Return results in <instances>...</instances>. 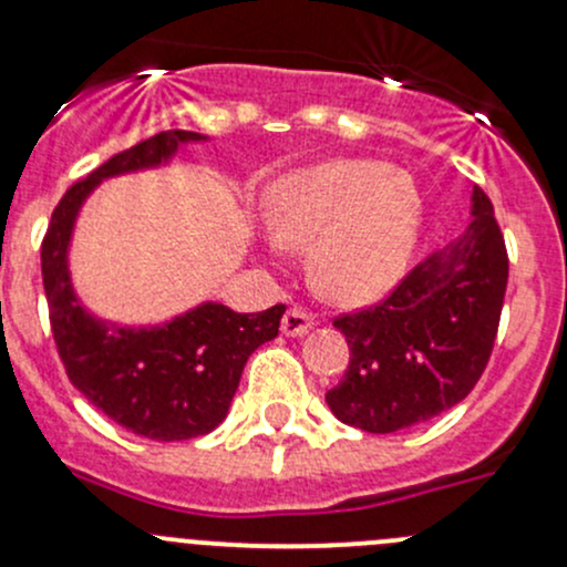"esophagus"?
<instances>
[{"mask_svg": "<svg viewBox=\"0 0 567 567\" xmlns=\"http://www.w3.org/2000/svg\"><path fill=\"white\" fill-rule=\"evenodd\" d=\"M315 326V317L303 307H290L282 317V333L285 336H303Z\"/></svg>", "mask_w": 567, "mask_h": 567, "instance_id": "obj_1", "label": "esophagus"}]
</instances>
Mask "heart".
Segmentation results:
<instances>
[{"label": "heart", "instance_id": "b5f03b06", "mask_svg": "<svg viewBox=\"0 0 567 567\" xmlns=\"http://www.w3.org/2000/svg\"><path fill=\"white\" fill-rule=\"evenodd\" d=\"M264 217L279 245H309L317 293L360 307L406 274L425 202L409 172L374 158H333L279 177L266 190Z\"/></svg>", "mask_w": 567, "mask_h": 567}]
</instances>
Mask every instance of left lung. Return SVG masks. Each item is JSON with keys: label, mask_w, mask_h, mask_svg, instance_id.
Instances as JSON below:
<instances>
[{"label": "left lung", "mask_w": 567, "mask_h": 567, "mask_svg": "<svg viewBox=\"0 0 567 567\" xmlns=\"http://www.w3.org/2000/svg\"><path fill=\"white\" fill-rule=\"evenodd\" d=\"M506 285V241L493 202L474 188V223L450 250L420 260L382 301L333 320L350 365L326 393L331 412L365 433H395L463 401L493 354Z\"/></svg>", "instance_id": "obj_1"}]
</instances>
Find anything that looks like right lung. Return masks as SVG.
I'll return each mask as SVG.
<instances>
[{
    "instance_id": "right-lung-1",
    "label": "right lung",
    "mask_w": 567,
    "mask_h": 567,
    "mask_svg": "<svg viewBox=\"0 0 567 567\" xmlns=\"http://www.w3.org/2000/svg\"><path fill=\"white\" fill-rule=\"evenodd\" d=\"M193 132H161L78 179L55 204L42 239V285L55 350L66 377L99 412L153 441H185L226 420L247 358L279 333L285 303L239 315L204 303L155 328H117L80 307L66 271L72 223L85 196L112 174L147 169L177 151Z\"/></svg>"
}]
</instances>
